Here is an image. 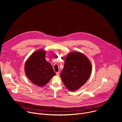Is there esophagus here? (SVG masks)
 <instances>
[{"label":"esophagus","instance_id":"obj_1","mask_svg":"<svg viewBox=\"0 0 122 122\" xmlns=\"http://www.w3.org/2000/svg\"><path fill=\"white\" fill-rule=\"evenodd\" d=\"M59 74H60V72H57L56 73V75L57 76H59Z\"/></svg>","mask_w":122,"mask_h":122}]
</instances>
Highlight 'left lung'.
<instances>
[{"label":"left lung","mask_w":122,"mask_h":122,"mask_svg":"<svg viewBox=\"0 0 122 122\" xmlns=\"http://www.w3.org/2000/svg\"><path fill=\"white\" fill-rule=\"evenodd\" d=\"M92 68L91 62L84 54L71 52L65 59L60 76L66 88L73 92L86 82L90 76Z\"/></svg>","instance_id":"1"}]
</instances>
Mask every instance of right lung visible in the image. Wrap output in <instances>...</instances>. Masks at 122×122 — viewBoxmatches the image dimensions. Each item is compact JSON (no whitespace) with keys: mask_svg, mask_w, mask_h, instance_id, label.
Returning <instances> with one entry per match:
<instances>
[{"mask_svg":"<svg viewBox=\"0 0 122 122\" xmlns=\"http://www.w3.org/2000/svg\"><path fill=\"white\" fill-rule=\"evenodd\" d=\"M46 51L39 49L34 52L25 63V73L33 84L42 87L56 75L50 63L45 59Z\"/></svg>","mask_w":122,"mask_h":122,"instance_id":"obj_1","label":"right lung"}]
</instances>
